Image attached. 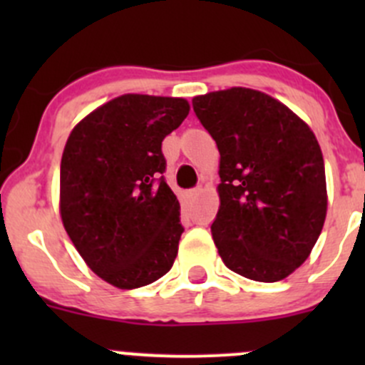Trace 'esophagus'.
<instances>
[{"instance_id": "esophagus-1", "label": "esophagus", "mask_w": 365, "mask_h": 365, "mask_svg": "<svg viewBox=\"0 0 365 365\" xmlns=\"http://www.w3.org/2000/svg\"><path fill=\"white\" fill-rule=\"evenodd\" d=\"M200 194H201V189H192V190H189V192H187V200H189V201L196 200V197L200 196Z\"/></svg>"}]
</instances>
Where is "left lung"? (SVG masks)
<instances>
[{
    "mask_svg": "<svg viewBox=\"0 0 365 365\" xmlns=\"http://www.w3.org/2000/svg\"><path fill=\"white\" fill-rule=\"evenodd\" d=\"M192 106L220 153L212 224L219 256L252 281H282L307 259L325 224V164L314 132L251 88L210 91Z\"/></svg>",
    "mask_w": 365,
    "mask_h": 365,
    "instance_id": "obj_1",
    "label": "left lung"
}]
</instances>
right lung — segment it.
<instances>
[{
    "instance_id": "add662e5",
    "label": "right lung",
    "mask_w": 365,
    "mask_h": 365,
    "mask_svg": "<svg viewBox=\"0 0 365 365\" xmlns=\"http://www.w3.org/2000/svg\"><path fill=\"white\" fill-rule=\"evenodd\" d=\"M185 98L127 93L70 132L60 169V215L84 263L120 289L171 270L183 233L164 182L162 141L182 125Z\"/></svg>"
}]
</instances>
